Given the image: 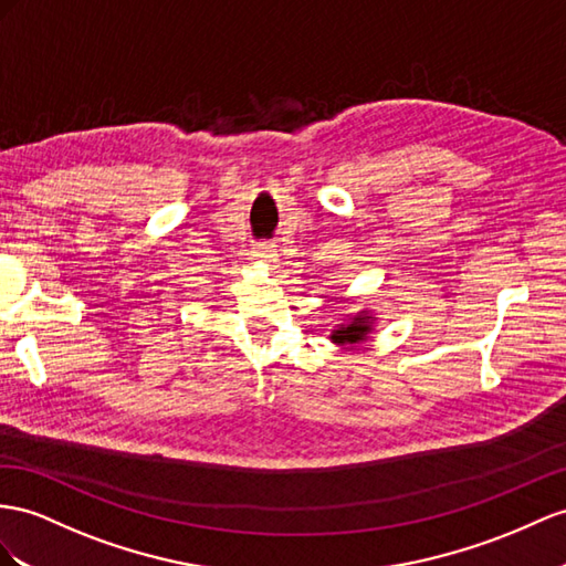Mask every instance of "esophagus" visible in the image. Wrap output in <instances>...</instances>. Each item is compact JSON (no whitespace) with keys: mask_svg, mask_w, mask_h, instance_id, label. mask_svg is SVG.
Segmentation results:
<instances>
[{"mask_svg":"<svg viewBox=\"0 0 566 566\" xmlns=\"http://www.w3.org/2000/svg\"><path fill=\"white\" fill-rule=\"evenodd\" d=\"M253 258L270 268L277 263V249H274V243H258L253 249Z\"/></svg>","mask_w":566,"mask_h":566,"instance_id":"esophagus-1","label":"esophagus"}]
</instances>
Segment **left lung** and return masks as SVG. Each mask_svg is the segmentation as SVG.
<instances>
[{
	"label": "left lung",
	"mask_w": 566,
	"mask_h": 566,
	"mask_svg": "<svg viewBox=\"0 0 566 566\" xmlns=\"http://www.w3.org/2000/svg\"><path fill=\"white\" fill-rule=\"evenodd\" d=\"M375 317L368 313V311H360L356 315H352L349 321L337 325L335 329H332L329 339L335 342L337 346H356L360 342H366V337L373 332V325Z\"/></svg>",
	"instance_id": "1"
}]
</instances>
